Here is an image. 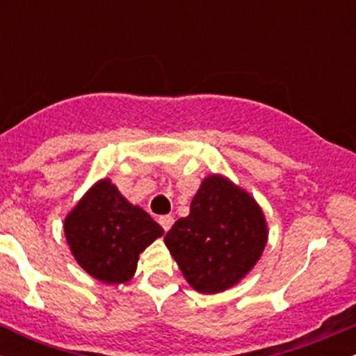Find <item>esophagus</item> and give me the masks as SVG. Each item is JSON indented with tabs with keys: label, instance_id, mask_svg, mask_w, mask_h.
I'll return each instance as SVG.
<instances>
[{
	"label": "esophagus",
	"instance_id": "obj_1",
	"mask_svg": "<svg viewBox=\"0 0 356 356\" xmlns=\"http://www.w3.org/2000/svg\"><path fill=\"white\" fill-rule=\"evenodd\" d=\"M159 222L164 227V231H169L174 224V218L172 216H161V218H159Z\"/></svg>",
	"mask_w": 356,
	"mask_h": 356
}]
</instances>
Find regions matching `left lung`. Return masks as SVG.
<instances>
[{
    "label": "left lung",
    "mask_w": 356,
    "mask_h": 356,
    "mask_svg": "<svg viewBox=\"0 0 356 356\" xmlns=\"http://www.w3.org/2000/svg\"><path fill=\"white\" fill-rule=\"evenodd\" d=\"M164 241L187 283L202 295H216L256 266L268 243V224L248 191L211 174L192 197L189 216L175 220Z\"/></svg>",
    "instance_id": "left-lung-1"
}]
</instances>
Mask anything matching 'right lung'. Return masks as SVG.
<instances>
[{
	"mask_svg": "<svg viewBox=\"0 0 356 356\" xmlns=\"http://www.w3.org/2000/svg\"><path fill=\"white\" fill-rule=\"evenodd\" d=\"M76 263L105 284H120L136 275L138 256L164 236L142 207L129 202L110 179L85 192L63 222Z\"/></svg>",
	"mask_w": 356,
	"mask_h": 356,
	"instance_id": "obj_1",
	"label": "right lung"
}]
</instances>
